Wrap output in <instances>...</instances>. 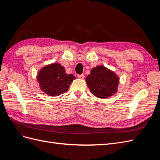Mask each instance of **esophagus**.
Segmentation results:
<instances>
[{"label":"esophagus","mask_w":160,"mask_h":160,"mask_svg":"<svg viewBox=\"0 0 160 160\" xmlns=\"http://www.w3.org/2000/svg\"><path fill=\"white\" fill-rule=\"evenodd\" d=\"M78 77L79 79H84V77H85V75H83V74H81V75H78Z\"/></svg>","instance_id":"34e87169"}]
</instances>
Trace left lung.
<instances>
[{
  "mask_svg": "<svg viewBox=\"0 0 160 160\" xmlns=\"http://www.w3.org/2000/svg\"><path fill=\"white\" fill-rule=\"evenodd\" d=\"M85 81L92 94L105 99L117 93L119 78L107 67L98 65L91 69Z\"/></svg>",
  "mask_w": 160,
  "mask_h": 160,
  "instance_id": "obj_1",
  "label": "left lung"
}]
</instances>
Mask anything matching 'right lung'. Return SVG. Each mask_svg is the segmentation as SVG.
<instances>
[{
  "mask_svg": "<svg viewBox=\"0 0 160 160\" xmlns=\"http://www.w3.org/2000/svg\"><path fill=\"white\" fill-rule=\"evenodd\" d=\"M75 79L73 75L66 73L64 67L55 62L43 67L37 77L41 89L52 97L66 93Z\"/></svg>",
  "mask_w": 160,
  "mask_h": 160,
  "instance_id": "1",
  "label": "right lung"
}]
</instances>
